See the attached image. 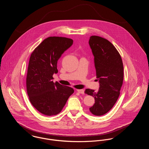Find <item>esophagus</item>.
Listing matches in <instances>:
<instances>
[{
    "mask_svg": "<svg viewBox=\"0 0 149 149\" xmlns=\"http://www.w3.org/2000/svg\"><path fill=\"white\" fill-rule=\"evenodd\" d=\"M77 91L79 94H84V90H83V89H78V90H77Z\"/></svg>",
    "mask_w": 149,
    "mask_h": 149,
    "instance_id": "obj_1",
    "label": "esophagus"
}]
</instances>
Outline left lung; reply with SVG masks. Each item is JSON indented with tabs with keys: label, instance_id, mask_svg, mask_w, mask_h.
Wrapping results in <instances>:
<instances>
[{
	"label": "left lung",
	"instance_id": "obj_1",
	"mask_svg": "<svg viewBox=\"0 0 149 149\" xmlns=\"http://www.w3.org/2000/svg\"><path fill=\"white\" fill-rule=\"evenodd\" d=\"M88 43L94 56L100 86L98 92L87 88L84 93L95 99L90 111L94 116H102L113 108L120 95L123 81V62L118 50L106 39L93 35Z\"/></svg>",
	"mask_w": 149,
	"mask_h": 149
}]
</instances>
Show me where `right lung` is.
<instances>
[{
  "mask_svg": "<svg viewBox=\"0 0 149 149\" xmlns=\"http://www.w3.org/2000/svg\"><path fill=\"white\" fill-rule=\"evenodd\" d=\"M72 43L70 38L50 36L31 55L26 77L27 92L34 108L43 115L59 114L74 92L72 88L52 80L53 74L58 72V59Z\"/></svg>",
  "mask_w": 149,
  "mask_h": 149,
  "instance_id": "1",
  "label": "right lung"
}]
</instances>
